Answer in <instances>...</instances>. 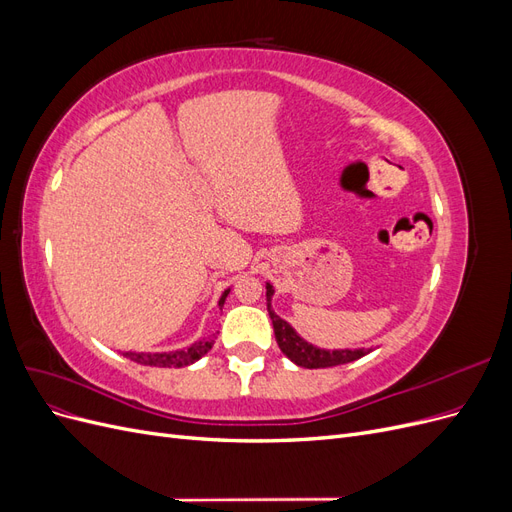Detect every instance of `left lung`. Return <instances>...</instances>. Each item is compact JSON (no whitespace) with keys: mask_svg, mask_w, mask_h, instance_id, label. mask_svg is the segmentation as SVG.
Returning a JSON list of instances; mask_svg holds the SVG:
<instances>
[{"mask_svg":"<svg viewBox=\"0 0 512 512\" xmlns=\"http://www.w3.org/2000/svg\"><path fill=\"white\" fill-rule=\"evenodd\" d=\"M273 286L267 282V309H269V316L273 322V331H275V339H277V346L280 350L288 356V359L305 369H320V367H335V365H344V363H352L356 359H361V356L369 354V348H339V350H324L318 348L314 344L305 342V339L294 331L290 324L277 316L271 307L273 301Z\"/></svg>","mask_w":512,"mask_h":512,"instance_id":"1","label":"left lung"}]
</instances>
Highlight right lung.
I'll return each mask as SVG.
<instances>
[{"label": "right lung", "instance_id": "add662e5", "mask_svg": "<svg viewBox=\"0 0 512 512\" xmlns=\"http://www.w3.org/2000/svg\"><path fill=\"white\" fill-rule=\"evenodd\" d=\"M228 290L222 292V297L218 301L220 309L228 297ZM213 346V339H198L192 346L183 348V350H173V352H123L130 361L141 363V365H151V367H183V365H192L196 363L200 356H205Z\"/></svg>", "mask_w": 512, "mask_h": 512}]
</instances>
